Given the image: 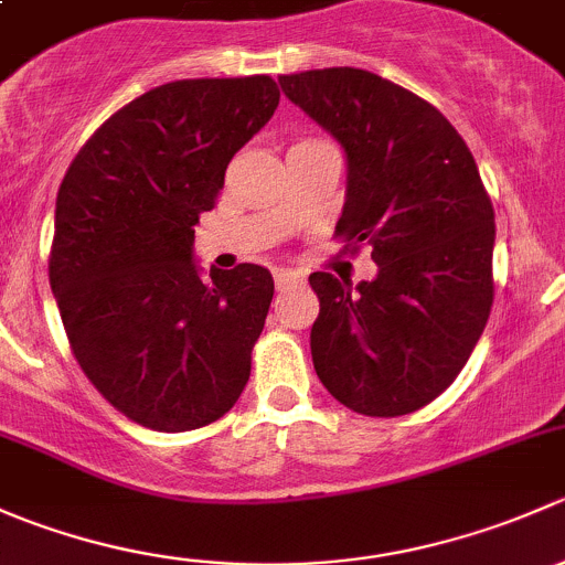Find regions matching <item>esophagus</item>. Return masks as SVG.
I'll return each instance as SVG.
<instances>
[{
  "mask_svg": "<svg viewBox=\"0 0 565 565\" xmlns=\"http://www.w3.org/2000/svg\"><path fill=\"white\" fill-rule=\"evenodd\" d=\"M300 273L295 270H284V267H278V270H273V281H276V287H287V284H295L300 281Z\"/></svg>",
  "mask_w": 565,
  "mask_h": 565,
  "instance_id": "obj_1",
  "label": "esophagus"
}]
</instances>
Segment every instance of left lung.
Wrapping results in <instances>:
<instances>
[{
	"label": "left lung",
	"mask_w": 565,
	"mask_h": 565,
	"mask_svg": "<svg viewBox=\"0 0 565 565\" xmlns=\"http://www.w3.org/2000/svg\"><path fill=\"white\" fill-rule=\"evenodd\" d=\"M284 95L341 141L347 202L335 237L372 248L355 289L311 273L317 377L344 407L396 418L435 402L465 369L494 300V210L465 139L429 100L377 73L278 76Z\"/></svg>",
	"instance_id": "8db88e82"
}]
</instances>
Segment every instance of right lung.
<instances>
[{
  "label": "right lung",
  "mask_w": 565,
  "mask_h": 565,
  "mask_svg": "<svg viewBox=\"0 0 565 565\" xmlns=\"http://www.w3.org/2000/svg\"><path fill=\"white\" fill-rule=\"evenodd\" d=\"M278 98L270 76L161 84L84 141L56 193L49 281L73 358L147 429L213 424L248 383L273 276L237 265L202 281L193 226Z\"/></svg>",
  "instance_id": "1"
}]
</instances>
